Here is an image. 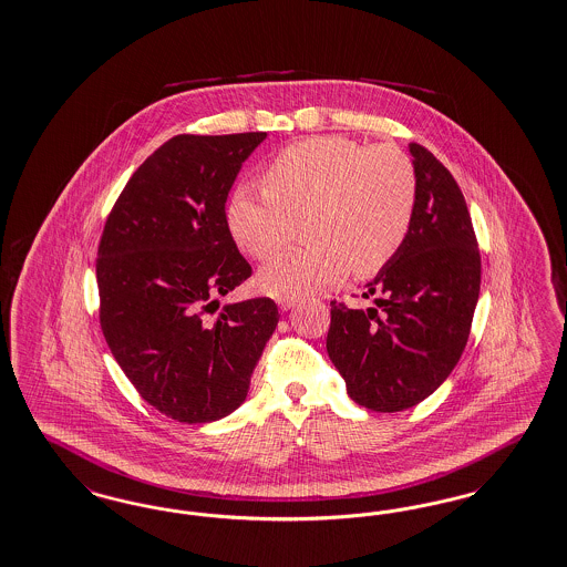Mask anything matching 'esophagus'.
<instances>
[{
  "instance_id": "1",
  "label": "esophagus",
  "mask_w": 567,
  "mask_h": 567,
  "mask_svg": "<svg viewBox=\"0 0 567 567\" xmlns=\"http://www.w3.org/2000/svg\"><path fill=\"white\" fill-rule=\"evenodd\" d=\"M295 306V299H280L278 301V308L282 310V312H287V310H291Z\"/></svg>"
}]
</instances>
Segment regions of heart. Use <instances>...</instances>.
<instances>
[{
  "label": "heart",
  "mask_w": 567,
  "mask_h": 567,
  "mask_svg": "<svg viewBox=\"0 0 567 567\" xmlns=\"http://www.w3.org/2000/svg\"><path fill=\"white\" fill-rule=\"evenodd\" d=\"M266 189L238 187L227 227L255 259H270L303 221L312 245L266 264L257 287L276 299H299L336 285L352 268L373 276L408 240L417 203L411 159L394 145L340 135L312 136L282 150L264 175Z\"/></svg>",
  "instance_id": "obj_1"
}]
</instances>
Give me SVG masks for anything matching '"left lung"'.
<instances>
[{"label": "left lung", "instance_id": "1", "mask_svg": "<svg viewBox=\"0 0 567 567\" xmlns=\"http://www.w3.org/2000/svg\"><path fill=\"white\" fill-rule=\"evenodd\" d=\"M417 203L408 240L364 285L377 308L350 310L331 301L329 359L350 399L380 413L422 403L460 361L471 333L481 257L466 200L452 173L409 143Z\"/></svg>", "mask_w": 567, "mask_h": 567}]
</instances>
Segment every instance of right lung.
Returning a JSON list of instances; mask_svg holds the SVG:
<instances>
[{
    "mask_svg": "<svg viewBox=\"0 0 567 567\" xmlns=\"http://www.w3.org/2000/svg\"><path fill=\"white\" fill-rule=\"evenodd\" d=\"M266 136L168 138L128 179L101 236L103 336L136 392L183 424L217 422L247 401L280 318L270 297L216 311L250 276L226 200Z\"/></svg>",
    "mask_w": 567,
    "mask_h": 567,
    "instance_id": "add662e5",
    "label": "right lung"
}]
</instances>
